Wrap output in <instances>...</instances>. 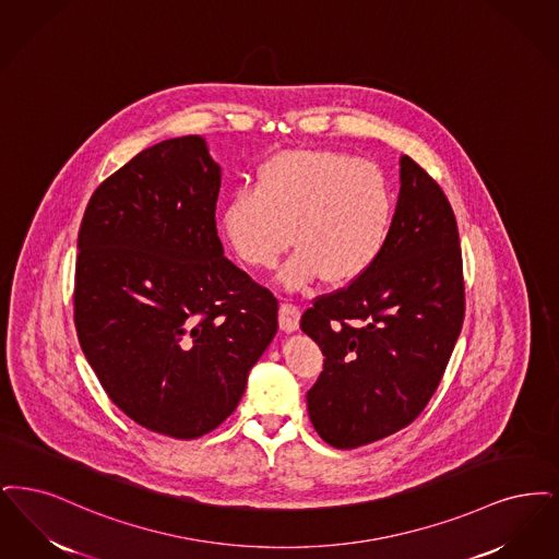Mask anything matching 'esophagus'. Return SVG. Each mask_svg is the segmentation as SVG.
I'll list each match as a JSON object with an SVG mask.
<instances>
[{"label": "esophagus", "mask_w": 559, "mask_h": 559, "mask_svg": "<svg viewBox=\"0 0 559 559\" xmlns=\"http://www.w3.org/2000/svg\"><path fill=\"white\" fill-rule=\"evenodd\" d=\"M298 323H300V309L292 302H282L280 305V328L284 332H294V330H298Z\"/></svg>", "instance_id": "esophagus-1"}]
</instances>
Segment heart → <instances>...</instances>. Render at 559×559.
<instances>
[{
	"label": "heart",
	"instance_id": "b5f03b06",
	"mask_svg": "<svg viewBox=\"0 0 559 559\" xmlns=\"http://www.w3.org/2000/svg\"><path fill=\"white\" fill-rule=\"evenodd\" d=\"M394 200L389 179L371 163L334 150H286L257 170L254 188L227 200L221 227L250 267L275 265L286 288L321 275L332 286L359 280L389 243Z\"/></svg>",
	"mask_w": 559,
	"mask_h": 559
}]
</instances>
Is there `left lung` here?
Returning <instances> with one entry per match:
<instances>
[{
  "label": "left lung",
  "mask_w": 559,
  "mask_h": 559,
  "mask_svg": "<svg viewBox=\"0 0 559 559\" xmlns=\"http://www.w3.org/2000/svg\"><path fill=\"white\" fill-rule=\"evenodd\" d=\"M463 316L453 209L437 181L403 156L382 257L346 288L317 296L300 319L325 357L307 392L317 435L357 449L409 426L437 392Z\"/></svg>",
  "instance_id": "1"
}]
</instances>
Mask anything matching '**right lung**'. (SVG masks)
<instances>
[{"instance_id":"right-lung-1","label":"right lung","mask_w":559,"mask_h":559,"mask_svg":"<svg viewBox=\"0 0 559 559\" xmlns=\"http://www.w3.org/2000/svg\"><path fill=\"white\" fill-rule=\"evenodd\" d=\"M218 188L200 135L165 140L97 186L76 240L85 359L124 415L181 440L234 413L277 332V298L223 254Z\"/></svg>"}]
</instances>
